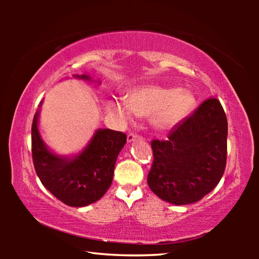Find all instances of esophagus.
I'll return each mask as SVG.
<instances>
[{
  "mask_svg": "<svg viewBox=\"0 0 259 259\" xmlns=\"http://www.w3.org/2000/svg\"><path fill=\"white\" fill-rule=\"evenodd\" d=\"M139 138H142V136H139V135H137V134H135V133H130L129 135H128V142L129 143H131V142H134V140H136V139H139Z\"/></svg>",
  "mask_w": 259,
  "mask_h": 259,
  "instance_id": "1",
  "label": "esophagus"
}]
</instances>
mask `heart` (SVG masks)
Listing matches in <instances>:
<instances>
[{
	"instance_id": "obj_1",
	"label": "heart",
	"mask_w": 259,
	"mask_h": 259,
	"mask_svg": "<svg viewBox=\"0 0 259 259\" xmlns=\"http://www.w3.org/2000/svg\"><path fill=\"white\" fill-rule=\"evenodd\" d=\"M194 98L185 90L148 87L134 91L126 102H113L111 109L123 119L131 113L137 116H150L157 129L172 128L185 117L193 107Z\"/></svg>"
}]
</instances>
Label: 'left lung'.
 I'll use <instances>...</instances> for the list:
<instances>
[{
  "label": "left lung",
  "mask_w": 259,
  "mask_h": 259,
  "mask_svg": "<svg viewBox=\"0 0 259 259\" xmlns=\"http://www.w3.org/2000/svg\"><path fill=\"white\" fill-rule=\"evenodd\" d=\"M147 184L166 202L194 203L211 192L225 171L227 119L217 98H208L175 125L163 140L151 143Z\"/></svg>",
  "instance_id": "8db88e82"
}]
</instances>
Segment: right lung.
Here are the masks:
<instances>
[{"mask_svg":"<svg viewBox=\"0 0 259 259\" xmlns=\"http://www.w3.org/2000/svg\"><path fill=\"white\" fill-rule=\"evenodd\" d=\"M75 77L90 80L84 74ZM37 121L38 111L32 124V156L43 186L71 207H85L98 201L111 186L116 157L126 143V135L98 129L80 154L63 157L48 150L40 136Z\"/></svg>","mask_w":259,"mask_h":259,"instance_id":"right-lung-1","label":"right lung"}]
</instances>
